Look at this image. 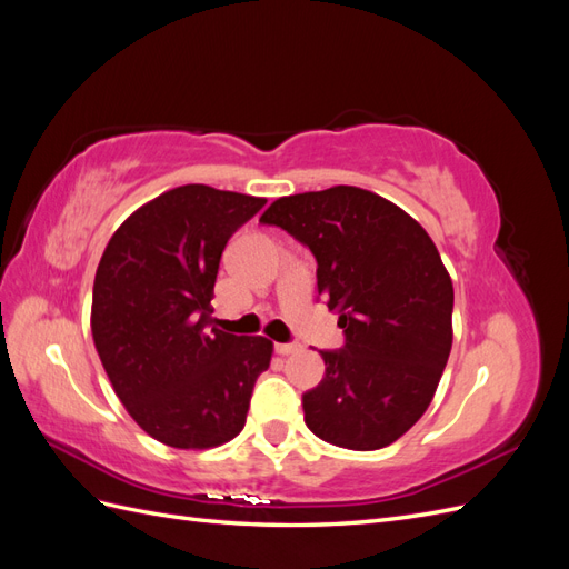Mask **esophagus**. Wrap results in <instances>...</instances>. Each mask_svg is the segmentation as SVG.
<instances>
[{
  "mask_svg": "<svg viewBox=\"0 0 569 569\" xmlns=\"http://www.w3.org/2000/svg\"><path fill=\"white\" fill-rule=\"evenodd\" d=\"M274 351H278L280 356L297 353V351H301V343H274Z\"/></svg>",
  "mask_w": 569,
  "mask_h": 569,
  "instance_id": "34e87169",
  "label": "esophagus"
}]
</instances>
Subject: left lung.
Returning a JSON list of instances; mask_svg holds the SVG:
<instances>
[{"mask_svg": "<svg viewBox=\"0 0 569 569\" xmlns=\"http://www.w3.org/2000/svg\"><path fill=\"white\" fill-rule=\"evenodd\" d=\"M313 251L318 295L339 313L343 349L303 393L316 437L377 451L432 403L453 343V284L418 220L368 189L337 184L272 201L261 216Z\"/></svg>", "mask_w": 569, "mask_h": 569, "instance_id": "obj_1", "label": "left lung"}]
</instances>
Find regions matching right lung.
Returning a JSON list of instances; mask_svg holds the SVG:
<instances>
[{
  "label": "right lung",
  "mask_w": 569,
  "mask_h": 569,
  "mask_svg": "<svg viewBox=\"0 0 569 569\" xmlns=\"http://www.w3.org/2000/svg\"><path fill=\"white\" fill-rule=\"evenodd\" d=\"M266 199L182 184L126 218L101 256L92 337L120 403L173 449H213L244 429L272 341L211 330L228 239Z\"/></svg>",
  "instance_id": "add662e5"
}]
</instances>
